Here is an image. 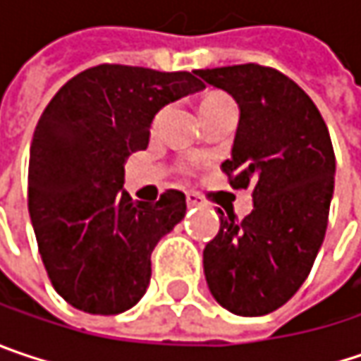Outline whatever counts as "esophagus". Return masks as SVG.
I'll list each match as a JSON object with an SVG mask.
<instances>
[{"mask_svg": "<svg viewBox=\"0 0 361 361\" xmlns=\"http://www.w3.org/2000/svg\"><path fill=\"white\" fill-rule=\"evenodd\" d=\"M187 205L189 207H197V205H201V197L197 193H187Z\"/></svg>", "mask_w": 361, "mask_h": 361, "instance_id": "1", "label": "esophagus"}]
</instances>
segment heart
I'll list each match as a JSON object with an SVG mask.
<instances>
[{"label":"heart","mask_w":361,"mask_h":361,"mask_svg":"<svg viewBox=\"0 0 361 361\" xmlns=\"http://www.w3.org/2000/svg\"><path fill=\"white\" fill-rule=\"evenodd\" d=\"M228 102H232V100H230V96H226V94H221V92H209L207 96H203V98H201V104H199L201 115L205 116L207 113H212L214 109H218V106H221V104H228ZM160 116H162V113H158V115H156V118H154V125L160 121Z\"/></svg>","instance_id":"obj_1"}]
</instances>
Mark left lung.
Returning <instances> with one entry per match:
<instances>
[{
	"instance_id": "1",
	"label": "left lung",
	"mask_w": 361,
	"mask_h": 361,
	"mask_svg": "<svg viewBox=\"0 0 361 361\" xmlns=\"http://www.w3.org/2000/svg\"><path fill=\"white\" fill-rule=\"evenodd\" d=\"M240 109L232 158L221 168L232 189H250L252 212H232L203 250L209 292L240 317H263L300 290L314 265L335 187V152L317 104L281 71L245 63L197 69Z\"/></svg>"
}]
</instances>
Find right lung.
Returning <instances> with one entry per match:
<instances>
[{
	"label": "right lung",
	"mask_w": 361,
	"mask_h": 361,
	"mask_svg": "<svg viewBox=\"0 0 361 361\" xmlns=\"http://www.w3.org/2000/svg\"><path fill=\"white\" fill-rule=\"evenodd\" d=\"M189 71L102 63L71 78L40 115L30 145L28 212L47 275L90 314L135 306L152 277V250L185 218V195L156 203L123 189L125 160L145 149L156 113L203 90Z\"/></svg>",
	"instance_id": "obj_1"
}]
</instances>
